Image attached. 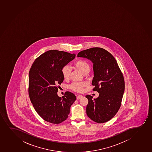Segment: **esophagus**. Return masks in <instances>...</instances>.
<instances>
[{
  "label": "esophagus",
  "instance_id": "obj_1",
  "mask_svg": "<svg viewBox=\"0 0 152 152\" xmlns=\"http://www.w3.org/2000/svg\"><path fill=\"white\" fill-rule=\"evenodd\" d=\"M83 97V96L82 95H78L76 98H77V99H80V98H82Z\"/></svg>",
  "mask_w": 152,
  "mask_h": 152
}]
</instances>
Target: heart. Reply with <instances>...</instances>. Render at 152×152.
Returning <instances> with one entry per match:
<instances>
[{
    "label": "heart",
    "mask_w": 152,
    "mask_h": 152,
    "mask_svg": "<svg viewBox=\"0 0 152 152\" xmlns=\"http://www.w3.org/2000/svg\"><path fill=\"white\" fill-rule=\"evenodd\" d=\"M74 66L76 69L79 71L82 74L85 75L88 73L90 70V66L87 62L83 60H79L75 62ZM70 68L68 66H64L62 69V76L65 80H68L70 75ZM86 86V84L84 82H74L69 86V88L74 91L76 92H81Z\"/></svg>",
    "instance_id": "1"
}]
</instances>
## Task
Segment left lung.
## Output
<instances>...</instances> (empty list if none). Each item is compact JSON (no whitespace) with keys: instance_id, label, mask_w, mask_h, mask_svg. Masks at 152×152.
Segmentation results:
<instances>
[{"instance_id":"1","label":"left lung","mask_w":152,"mask_h":152,"mask_svg":"<svg viewBox=\"0 0 152 152\" xmlns=\"http://www.w3.org/2000/svg\"><path fill=\"white\" fill-rule=\"evenodd\" d=\"M77 57L93 62L92 85L95 86L93 91L99 93L95 99L90 95L86 96L88 100L87 115L96 123H106L115 116L121 107L124 91L123 73L114 57L103 48L87 49L79 53Z\"/></svg>"}]
</instances>
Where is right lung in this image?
<instances>
[{"instance_id": "1", "label": "right lung", "mask_w": 152, "mask_h": 152, "mask_svg": "<svg viewBox=\"0 0 152 152\" xmlns=\"http://www.w3.org/2000/svg\"><path fill=\"white\" fill-rule=\"evenodd\" d=\"M75 54L49 50L34 60L29 71L28 94L34 110L45 121L59 124L68 117L70 108L76 99L67 91L63 96L57 95L64 78L62 69L73 60Z\"/></svg>"}]
</instances>
